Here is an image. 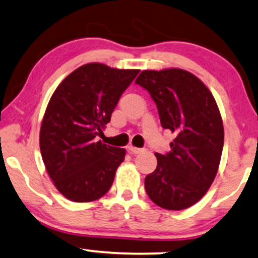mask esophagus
<instances>
[{
  "label": "esophagus",
  "mask_w": 258,
  "mask_h": 258,
  "mask_svg": "<svg viewBox=\"0 0 258 258\" xmlns=\"http://www.w3.org/2000/svg\"><path fill=\"white\" fill-rule=\"evenodd\" d=\"M127 149H128V151H130V153H131V154H139V153H142V151H143V149H139V148H136V147H133V145H128V148H127Z\"/></svg>",
  "instance_id": "esophagus-1"
}]
</instances>
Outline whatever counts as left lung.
I'll return each instance as SVG.
<instances>
[{"label": "left lung", "instance_id": "left-lung-1", "mask_svg": "<svg viewBox=\"0 0 258 258\" xmlns=\"http://www.w3.org/2000/svg\"><path fill=\"white\" fill-rule=\"evenodd\" d=\"M136 84L156 103L163 128L175 135L169 153L155 154L157 167L145 176V191L163 209H186L206 195L218 173L223 148L218 104L196 76L180 68L143 71Z\"/></svg>", "mask_w": 258, "mask_h": 258}]
</instances>
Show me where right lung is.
I'll return each instance as SVG.
<instances>
[{
	"mask_svg": "<svg viewBox=\"0 0 258 258\" xmlns=\"http://www.w3.org/2000/svg\"><path fill=\"white\" fill-rule=\"evenodd\" d=\"M138 73L94 62L73 71L52 94L40 126V154L54 185L68 200L96 201L113 184L126 151L96 137Z\"/></svg>",
	"mask_w": 258,
	"mask_h": 258,
	"instance_id": "obj_1",
	"label": "right lung"
}]
</instances>
